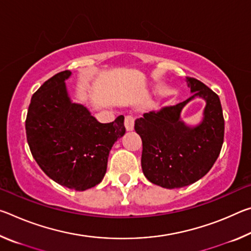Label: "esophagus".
Here are the masks:
<instances>
[{
  "label": "esophagus",
  "instance_id": "1",
  "mask_svg": "<svg viewBox=\"0 0 251 251\" xmlns=\"http://www.w3.org/2000/svg\"><path fill=\"white\" fill-rule=\"evenodd\" d=\"M134 117L130 115L125 116V121H124V125L126 127L127 130H133L134 129Z\"/></svg>",
  "mask_w": 251,
  "mask_h": 251
}]
</instances>
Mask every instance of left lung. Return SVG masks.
Segmentation results:
<instances>
[{"label":"left lung","instance_id":"obj_1","mask_svg":"<svg viewBox=\"0 0 251 251\" xmlns=\"http://www.w3.org/2000/svg\"><path fill=\"white\" fill-rule=\"evenodd\" d=\"M188 100L135 121L143 142L142 168L152 184L174 189L201 179L218 158L224 143L225 120L218 95L197 78L187 77ZM195 96L207 101L202 124L190 129L179 121L182 107Z\"/></svg>","mask_w":251,"mask_h":251}]
</instances>
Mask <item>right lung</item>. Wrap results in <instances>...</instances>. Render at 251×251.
Wrapping results in <instances>:
<instances>
[{
	"label": "right lung",
	"instance_id": "right-lung-1",
	"mask_svg": "<svg viewBox=\"0 0 251 251\" xmlns=\"http://www.w3.org/2000/svg\"><path fill=\"white\" fill-rule=\"evenodd\" d=\"M63 71L34 93L25 129L32 155L42 171L57 184L82 190L100 184L109 151L125 134L124 116L100 123L83 105L72 103Z\"/></svg>",
	"mask_w": 251,
	"mask_h": 251
}]
</instances>
